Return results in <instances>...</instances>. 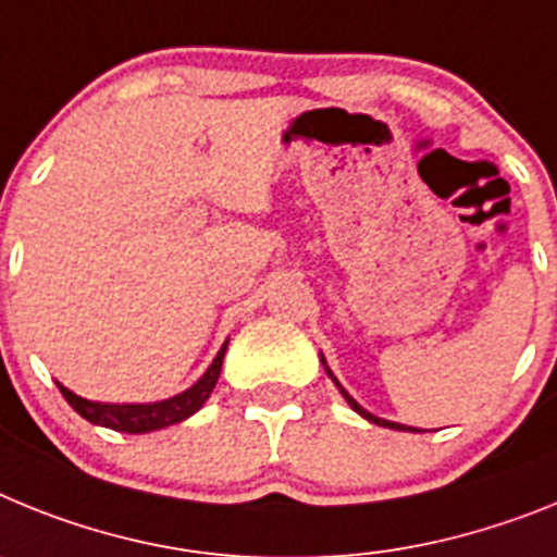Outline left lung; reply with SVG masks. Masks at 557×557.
Segmentation results:
<instances>
[{
	"mask_svg": "<svg viewBox=\"0 0 557 557\" xmlns=\"http://www.w3.org/2000/svg\"><path fill=\"white\" fill-rule=\"evenodd\" d=\"M322 367H325V372H327V375H331V379H333V384H336V386H338V393L345 395V400H347V404H350V406H352V409H356V412H359V414H361V418H364V420H370V423H375V425H386V429H398V432H418V429H409V425H400V423H393V420L375 418V414H370V412H367L364 406H359V404H356V400H352V398H350V393H347L345 386L338 384V379H336V375H333V372H331V367H327V361H325V359H322Z\"/></svg>",
	"mask_w": 557,
	"mask_h": 557,
	"instance_id": "1",
	"label": "left lung"
}]
</instances>
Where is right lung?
Segmentation results:
<instances>
[{
    "mask_svg": "<svg viewBox=\"0 0 557 557\" xmlns=\"http://www.w3.org/2000/svg\"><path fill=\"white\" fill-rule=\"evenodd\" d=\"M224 352L226 342L219 350V356L212 359V364L207 367L205 375H201L190 389L173 395V398L168 400H157V404H100V400L81 398V395H75L72 389H66L64 384H58V389H61V395L66 398V404H70L81 418L89 420V423L106 425V429H114V432L125 434L157 432V429H164V425L182 423V420L196 414L198 409L207 404V398H210L215 384H219Z\"/></svg>",
    "mask_w": 557,
    "mask_h": 557,
    "instance_id": "right-lung-1",
    "label": "right lung"
}]
</instances>
